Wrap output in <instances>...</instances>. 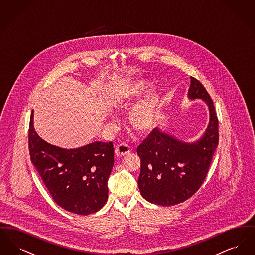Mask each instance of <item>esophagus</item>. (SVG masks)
<instances>
[{
	"label": "esophagus",
	"mask_w": 255,
	"mask_h": 255,
	"mask_svg": "<svg viewBox=\"0 0 255 255\" xmlns=\"http://www.w3.org/2000/svg\"><path fill=\"white\" fill-rule=\"evenodd\" d=\"M131 152V148L127 144L125 143H122L120 145L116 147V150H115V155L117 157H122V156H125L127 154H129Z\"/></svg>",
	"instance_id": "34e87169"
}]
</instances>
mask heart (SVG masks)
<instances>
[{"label":"heart","instance_id":"obj_1","mask_svg":"<svg viewBox=\"0 0 255 255\" xmlns=\"http://www.w3.org/2000/svg\"><path fill=\"white\" fill-rule=\"evenodd\" d=\"M151 81L144 77L134 78L123 86L116 97V102L121 108H128L150 88ZM160 109V96L156 90L150 91L131 110L129 121L133 129L146 133L155 128Z\"/></svg>","mask_w":255,"mask_h":255}]
</instances>
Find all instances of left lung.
I'll return each mask as SVG.
<instances>
[{"label": "left lung", "instance_id": "obj_1", "mask_svg": "<svg viewBox=\"0 0 255 255\" xmlns=\"http://www.w3.org/2000/svg\"><path fill=\"white\" fill-rule=\"evenodd\" d=\"M188 98H201L209 109L206 132L184 142L156 127L137 147L140 158L138 187L146 201L158 206L181 204L194 195L206 179L218 146V119L206 88L190 76Z\"/></svg>", "mask_w": 255, "mask_h": 255}]
</instances>
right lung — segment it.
I'll list each match as a JSON object with an SVG mask.
<instances>
[{
	"instance_id": "right-lung-1",
	"label": "right lung",
	"mask_w": 255,
	"mask_h": 255,
	"mask_svg": "<svg viewBox=\"0 0 255 255\" xmlns=\"http://www.w3.org/2000/svg\"><path fill=\"white\" fill-rule=\"evenodd\" d=\"M28 149L31 162L58 206L78 215H89L105 205L114 166L112 142L95 141L76 149L51 145L35 132L32 111Z\"/></svg>"
}]
</instances>
